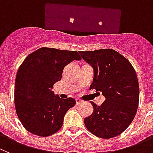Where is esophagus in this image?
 Wrapping results in <instances>:
<instances>
[{"label":"esophagus","mask_w":153,"mask_h":153,"mask_svg":"<svg viewBox=\"0 0 153 153\" xmlns=\"http://www.w3.org/2000/svg\"><path fill=\"white\" fill-rule=\"evenodd\" d=\"M76 104H82V102H83V100H81V99H79V98H76Z\"/></svg>","instance_id":"34e87169"}]
</instances>
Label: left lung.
Instances as JSON below:
<instances>
[{
  "mask_svg": "<svg viewBox=\"0 0 153 153\" xmlns=\"http://www.w3.org/2000/svg\"><path fill=\"white\" fill-rule=\"evenodd\" d=\"M79 54L93 68L90 89L102 92L106 98L100 106L90 101L94 111L84 120L85 126L100 138L117 137L130 126L137 114L140 96L137 73L128 59L114 49Z\"/></svg>",
  "mask_w": 153,
  "mask_h": 153,
  "instance_id": "obj_1",
  "label": "left lung"
}]
</instances>
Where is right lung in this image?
Wrapping results in <instances>:
<instances>
[{
    "mask_svg": "<svg viewBox=\"0 0 153 153\" xmlns=\"http://www.w3.org/2000/svg\"><path fill=\"white\" fill-rule=\"evenodd\" d=\"M81 59L76 51L42 47L23 62L16 76L14 103L19 120L30 133L49 137L62 127L65 114L76 102L60 98L52 88L61 80L65 66Z\"/></svg>",
    "mask_w": 153,
    "mask_h": 153,
    "instance_id": "obj_1",
    "label": "right lung"
}]
</instances>
